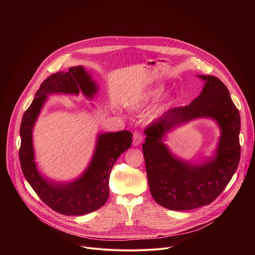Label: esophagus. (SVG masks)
Here are the masks:
<instances>
[{
	"label": "esophagus",
	"instance_id": "34e87169",
	"mask_svg": "<svg viewBox=\"0 0 255 255\" xmlns=\"http://www.w3.org/2000/svg\"><path fill=\"white\" fill-rule=\"evenodd\" d=\"M142 140H143V135L140 132H138V131L134 132V134H133V142H132L133 146H135V147L138 146V145L141 144Z\"/></svg>",
	"mask_w": 255,
	"mask_h": 255
}]
</instances>
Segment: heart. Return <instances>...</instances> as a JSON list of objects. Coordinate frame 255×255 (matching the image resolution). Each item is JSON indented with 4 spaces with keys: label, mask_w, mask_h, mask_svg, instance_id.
<instances>
[{
    "label": "heart",
    "mask_w": 255,
    "mask_h": 255,
    "mask_svg": "<svg viewBox=\"0 0 255 255\" xmlns=\"http://www.w3.org/2000/svg\"><path fill=\"white\" fill-rule=\"evenodd\" d=\"M163 92H164V87H162V86L151 88L146 92L141 93V94L135 96L134 102H135V104L148 103L150 101L158 99L163 94Z\"/></svg>",
    "instance_id": "heart-1"
}]
</instances>
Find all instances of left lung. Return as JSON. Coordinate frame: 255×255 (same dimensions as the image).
<instances>
[{"label": "left lung", "instance_id": "1", "mask_svg": "<svg viewBox=\"0 0 255 255\" xmlns=\"http://www.w3.org/2000/svg\"><path fill=\"white\" fill-rule=\"evenodd\" d=\"M197 77L204 87L190 105L170 109L144 129L142 149L151 196L173 211L211 204L229 184L240 160V115L228 89L216 77ZM198 119L213 120L221 137L212 156L192 163L173 154L165 140L175 128Z\"/></svg>", "mask_w": 255, "mask_h": 255}]
</instances>
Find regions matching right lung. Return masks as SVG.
Listing matches in <instances>:
<instances>
[{
    "label": "right lung",
    "instance_id": "1",
    "mask_svg": "<svg viewBox=\"0 0 255 255\" xmlns=\"http://www.w3.org/2000/svg\"><path fill=\"white\" fill-rule=\"evenodd\" d=\"M93 100L99 86L83 65L58 71L47 78L36 92L24 113L21 127L19 158L23 174L37 196L52 210L66 216H82L100 209L109 198V179L118 157L130 148L133 134L123 130L99 132L93 156L82 174L68 181H57L39 171L35 160L33 129L48 96H79ZM95 107V106H94Z\"/></svg>",
    "mask_w": 255,
    "mask_h": 255
}]
</instances>
